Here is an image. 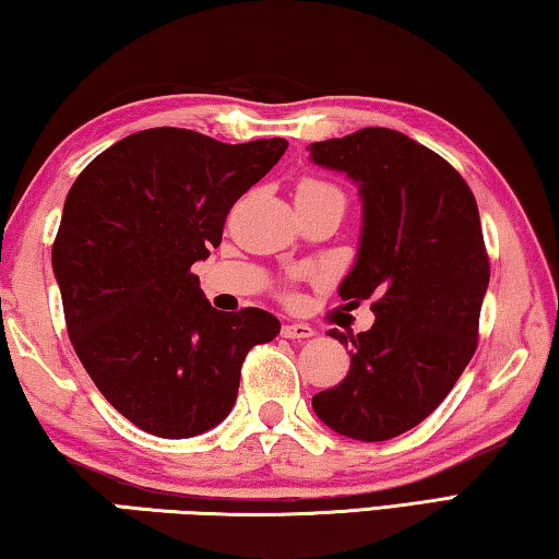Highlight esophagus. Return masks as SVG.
Listing matches in <instances>:
<instances>
[{"instance_id": "esophagus-1", "label": "esophagus", "mask_w": 559, "mask_h": 559, "mask_svg": "<svg viewBox=\"0 0 559 559\" xmlns=\"http://www.w3.org/2000/svg\"><path fill=\"white\" fill-rule=\"evenodd\" d=\"M281 335L288 337V340H308V337L316 335V330L306 325V323H288V325L281 328Z\"/></svg>"}]
</instances>
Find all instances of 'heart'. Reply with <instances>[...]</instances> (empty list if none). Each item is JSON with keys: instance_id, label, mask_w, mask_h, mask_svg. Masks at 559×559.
Masks as SVG:
<instances>
[{"instance_id": "1", "label": "heart", "mask_w": 559, "mask_h": 559, "mask_svg": "<svg viewBox=\"0 0 559 559\" xmlns=\"http://www.w3.org/2000/svg\"><path fill=\"white\" fill-rule=\"evenodd\" d=\"M316 192H337V189L330 187L328 182H320V179H316V177H302L296 187V197L298 194H316Z\"/></svg>"}]
</instances>
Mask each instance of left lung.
<instances>
[{"label":"left lung","mask_w":559,"mask_h":559,"mask_svg":"<svg viewBox=\"0 0 559 559\" xmlns=\"http://www.w3.org/2000/svg\"><path fill=\"white\" fill-rule=\"evenodd\" d=\"M310 159L347 175L362 200L347 306L372 300L370 330L349 343V372L313 396L318 419L347 439L386 441L427 419L466 370L490 266L478 204L429 147L390 128L310 143Z\"/></svg>","instance_id":"8db88e82"}]
</instances>
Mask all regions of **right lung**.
<instances>
[{
	"label": "right lung",
	"mask_w": 559,
	"mask_h": 559,
	"mask_svg": "<svg viewBox=\"0 0 559 559\" xmlns=\"http://www.w3.org/2000/svg\"><path fill=\"white\" fill-rule=\"evenodd\" d=\"M185 128L132 132L75 179L51 263L75 355L100 394L153 437L189 439L229 416L241 365L278 335L261 308H212L192 266L226 214L286 153Z\"/></svg>",
	"instance_id": "right-lung-1"
}]
</instances>
